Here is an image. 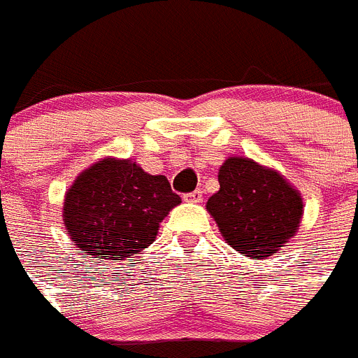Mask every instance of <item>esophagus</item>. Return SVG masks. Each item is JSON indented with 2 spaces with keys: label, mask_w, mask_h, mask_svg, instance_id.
Wrapping results in <instances>:
<instances>
[{
  "label": "esophagus",
  "mask_w": 358,
  "mask_h": 358,
  "mask_svg": "<svg viewBox=\"0 0 358 358\" xmlns=\"http://www.w3.org/2000/svg\"><path fill=\"white\" fill-rule=\"evenodd\" d=\"M185 202H193V203H200L202 202V191H193V193H189L184 196Z\"/></svg>",
  "instance_id": "34e87169"
}]
</instances>
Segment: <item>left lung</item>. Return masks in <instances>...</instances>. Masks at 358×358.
Listing matches in <instances>:
<instances>
[{"label":"left lung","instance_id":"left-lung-1","mask_svg":"<svg viewBox=\"0 0 358 358\" xmlns=\"http://www.w3.org/2000/svg\"><path fill=\"white\" fill-rule=\"evenodd\" d=\"M218 182L220 189L206 207L242 257H271L295 238L304 202L284 174L248 156H229L218 169Z\"/></svg>","mask_w":358,"mask_h":358}]
</instances>
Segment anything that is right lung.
<instances>
[{"instance_id": "add662e5", "label": "right lung", "mask_w": 358, "mask_h": 358, "mask_svg": "<svg viewBox=\"0 0 358 358\" xmlns=\"http://www.w3.org/2000/svg\"><path fill=\"white\" fill-rule=\"evenodd\" d=\"M180 202L164 174L105 156L72 182L62 216L80 253L123 260L155 242L160 222Z\"/></svg>"}]
</instances>
